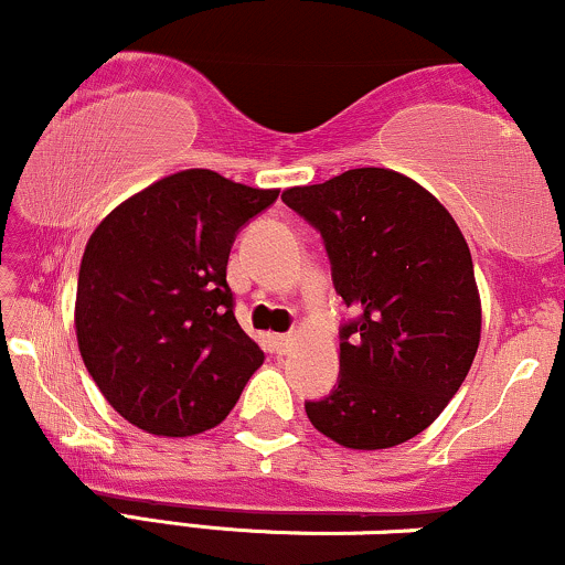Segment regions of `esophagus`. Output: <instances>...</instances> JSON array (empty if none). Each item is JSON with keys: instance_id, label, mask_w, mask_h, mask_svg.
<instances>
[{"instance_id": "esophagus-1", "label": "esophagus", "mask_w": 565, "mask_h": 565, "mask_svg": "<svg viewBox=\"0 0 565 565\" xmlns=\"http://www.w3.org/2000/svg\"><path fill=\"white\" fill-rule=\"evenodd\" d=\"M294 341H296V335H290V333L275 335V349L280 351V354H288L290 347H294Z\"/></svg>"}]
</instances>
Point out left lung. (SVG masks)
<instances>
[{
    "label": "left lung",
    "instance_id": "obj_1",
    "mask_svg": "<svg viewBox=\"0 0 565 565\" xmlns=\"http://www.w3.org/2000/svg\"><path fill=\"white\" fill-rule=\"evenodd\" d=\"M282 203L320 232L335 294L338 386L307 415L349 449H386L426 430L466 381L481 338L473 258L449 211L413 179L351 169L290 188Z\"/></svg>",
    "mask_w": 565,
    "mask_h": 565
}]
</instances>
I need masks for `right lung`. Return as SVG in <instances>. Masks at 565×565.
<instances>
[{
    "mask_svg": "<svg viewBox=\"0 0 565 565\" xmlns=\"http://www.w3.org/2000/svg\"><path fill=\"white\" fill-rule=\"evenodd\" d=\"M277 195L190 169L137 192L92 232L78 269V351L137 428H214L262 367L264 351L235 320L227 258Z\"/></svg>",
    "mask_w": 565,
    "mask_h": 565,
    "instance_id": "right-lung-1",
    "label": "right lung"
}]
</instances>
